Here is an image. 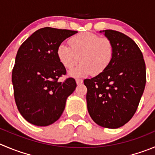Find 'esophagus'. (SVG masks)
I'll return each instance as SVG.
<instances>
[{
	"instance_id": "esophagus-1",
	"label": "esophagus",
	"mask_w": 155,
	"mask_h": 155,
	"mask_svg": "<svg viewBox=\"0 0 155 155\" xmlns=\"http://www.w3.org/2000/svg\"><path fill=\"white\" fill-rule=\"evenodd\" d=\"M76 83H77V84H81L83 83V80H82V79H79V78L76 79Z\"/></svg>"
}]
</instances>
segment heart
<instances>
[{"mask_svg": "<svg viewBox=\"0 0 155 155\" xmlns=\"http://www.w3.org/2000/svg\"><path fill=\"white\" fill-rule=\"evenodd\" d=\"M68 42L71 47L64 44L58 45L57 56L66 69H71L81 60V64L71 71L76 78L102 73L113 58L114 45L107 37L84 32L72 36Z\"/></svg>", "mask_w": 155, "mask_h": 155, "instance_id": "obj_1", "label": "heart"}]
</instances>
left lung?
I'll return each mask as SVG.
<instances>
[{
  "instance_id": "left-lung-1",
  "label": "left lung",
  "mask_w": 155,
  "mask_h": 155,
  "mask_svg": "<svg viewBox=\"0 0 155 155\" xmlns=\"http://www.w3.org/2000/svg\"><path fill=\"white\" fill-rule=\"evenodd\" d=\"M103 32L113 42L114 54L104 72L84 81L87 88V104L97 125L117 129L136 112L145 90L146 69L142 52L130 37L112 29Z\"/></svg>"
}]
</instances>
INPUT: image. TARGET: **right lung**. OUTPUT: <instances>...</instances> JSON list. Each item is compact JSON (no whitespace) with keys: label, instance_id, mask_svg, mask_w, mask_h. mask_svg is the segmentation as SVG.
I'll list each match as a JSON object with an SVG mask.
<instances>
[{"label":"right lung","instance_id":"obj_1","mask_svg":"<svg viewBox=\"0 0 155 155\" xmlns=\"http://www.w3.org/2000/svg\"><path fill=\"white\" fill-rule=\"evenodd\" d=\"M78 31L44 27L33 32L19 48L12 71V83L17 109L27 122L47 126L58 120L76 81L59 78L66 69L57 56L61 42Z\"/></svg>","mask_w":155,"mask_h":155}]
</instances>
